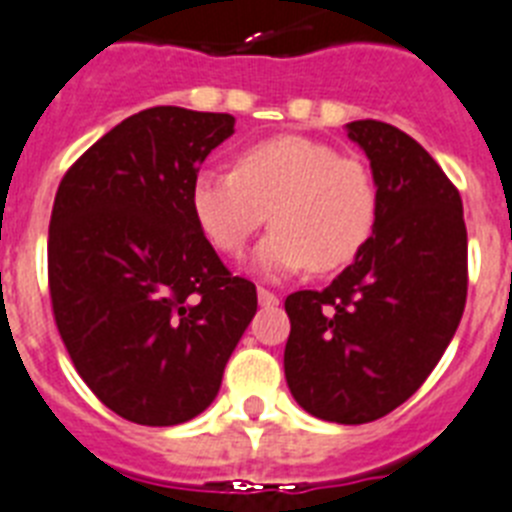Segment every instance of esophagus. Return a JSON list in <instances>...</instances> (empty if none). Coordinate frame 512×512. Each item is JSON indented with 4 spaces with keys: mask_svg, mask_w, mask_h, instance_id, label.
I'll return each instance as SVG.
<instances>
[{
    "mask_svg": "<svg viewBox=\"0 0 512 512\" xmlns=\"http://www.w3.org/2000/svg\"><path fill=\"white\" fill-rule=\"evenodd\" d=\"M257 299H260V304H263V307H276V304L281 302V299H278V294H273V291H268V289H257Z\"/></svg>",
    "mask_w": 512,
    "mask_h": 512,
    "instance_id": "1",
    "label": "esophagus"
}]
</instances>
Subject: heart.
<instances>
[{
  "mask_svg": "<svg viewBox=\"0 0 512 512\" xmlns=\"http://www.w3.org/2000/svg\"><path fill=\"white\" fill-rule=\"evenodd\" d=\"M190 208L208 242L242 255L268 221L276 229L255 249L252 268L268 278L302 268L330 273L351 263L377 218V184L367 163L302 135L244 148L231 171H197Z\"/></svg>",
  "mask_w": 512,
  "mask_h": 512,
  "instance_id": "heart-1",
  "label": "heart"
}]
</instances>
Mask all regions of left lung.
I'll return each mask as SVG.
<instances>
[{
	"label": "left lung",
	"instance_id": "left-lung-1",
	"mask_svg": "<svg viewBox=\"0 0 512 512\" xmlns=\"http://www.w3.org/2000/svg\"><path fill=\"white\" fill-rule=\"evenodd\" d=\"M346 130L372 166L375 226L328 289L286 296L283 369L307 414L367 424L409 401L453 341L468 239L461 195L414 137L377 119Z\"/></svg>",
	"mask_w": 512,
	"mask_h": 512
}]
</instances>
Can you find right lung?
I'll list each match as a JSON object with an SVG mask.
<instances>
[{
	"instance_id": "1",
	"label": "right lung",
	"mask_w": 512,
	"mask_h": 512,
	"mask_svg": "<svg viewBox=\"0 0 512 512\" xmlns=\"http://www.w3.org/2000/svg\"><path fill=\"white\" fill-rule=\"evenodd\" d=\"M231 114L153 106L64 174L49 223V291L67 354L127 422L174 427L208 409L257 312L190 208L200 163Z\"/></svg>"
}]
</instances>
